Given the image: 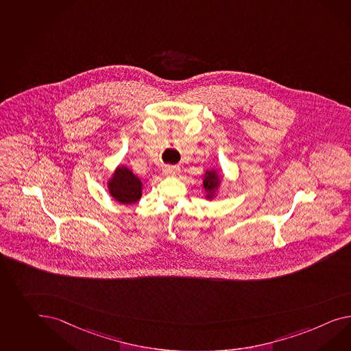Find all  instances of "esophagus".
<instances>
[{
	"label": "esophagus",
	"instance_id": "esophagus-1",
	"mask_svg": "<svg viewBox=\"0 0 351 351\" xmlns=\"http://www.w3.org/2000/svg\"><path fill=\"white\" fill-rule=\"evenodd\" d=\"M180 171V168L178 165H165L164 168H162V173L165 174V176H176V174H178Z\"/></svg>",
	"mask_w": 351,
	"mask_h": 351
}]
</instances>
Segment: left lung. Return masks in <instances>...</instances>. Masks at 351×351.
I'll return each mask as SVG.
<instances>
[{
  "label": "left lung",
  "mask_w": 351,
  "mask_h": 351,
  "mask_svg": "<svg viewBox=\"0 0 351 351\" xmlns=\"http://www.w3.org/2000/svg\"><path fill=\"white\" fill-rule=\"evenodd\" d=\"M219 186V177L216 176L215 171H206V178L204 180V189L206 191H214Z\"/></svg>",
  "instance_id": "left-lung-1"
}]
</instances>
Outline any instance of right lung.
Wrapping results in <instances>:
<instances>
[{"label": "right lung", "instance_id": "obj_1", "mask_svg": "<svg viewBox=\"0 0 351 351\" xmlns=\"http://www.w3.org/2000/svg\"><path fill=\"white\" fill-rule=\"evenodd\" d=\"M109 192L121 204H134L141 197L143 183L128 168L121 167L109 180Z\"/></svg>", "mask_w": 351, "mask_h": 351}]
</instances>
